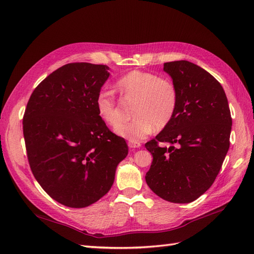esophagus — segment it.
Listing matches in <instances>:
<instances>
[{"label":"esophagus","instance_id":"1","mask_svg":"<svg viewBox=\"0 0 254 254\" xmlns=\"http://www.w3.org/2000/svg\"><path fill=\"white\" fill-rule=\"evenodd\" d=\"M128 146H129L130 148H132V149L139 148V147H141V143L140 142H129Z\"/></svg>","mask_w":254,"mask_h":254}]
</instances>
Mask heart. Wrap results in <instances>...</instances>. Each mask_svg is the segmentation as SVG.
<instances>
[{
  "label": "heart",
  "mask_w": 254,
  "mask_h": 254,
  "mask_svg": "<svg viewBox=\"0 0 254 254\" xmlns=\"http://www.w3.org/2000/svg\"><path fill=\"white\" fill-rule=\"evenodd\" d=\"M123 98L133 101L129 122H122L114 132L129 142H139L155 128L162 129L175 117L178 107V92L175 84L158 75L134 70L120 77L115 83ZM97 114L107 125L115 126L121 115L112 92L101 90L95 98Z\"/></svg>",
  "instance_id": "heart-1"
}]
</instances>
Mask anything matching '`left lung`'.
<instances>
[{
  "label": "left lung",
  "mask_w": 254,
  "mask_h": 254,
  "mask_svg": "<svg viewBox=\"0 0 254 254\" xmlns=\"http://www.w3.org/2000/svg\"><path fill=\"white\" fill-rule=\"evenodd\" d=\"M163 70L178 92V107L170 124L145 144L153 158L145 179L164 200L189 203L216 179L229 150L231 113L221 84L202 67L179 60Z\"/></svg>",
  "instance_id": "obj_1"
}]
</instances>
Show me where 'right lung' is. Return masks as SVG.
<instances>
[{
    "label": "right lung",
    "mask_w": 254,
    "mask_h": 254,
    "mask_svg": "<svg viewBox=\"0 0 254 254\" xmlns=\"http://www.w3.org/2000/svg\"><path fill=\"white\" fill-rule=\"evenodd\" d=\"M109 70L65 64L38 84L26 106L23 134L30 170L54 200L68 207L88 206L108 193L128 155L125 140L96 111Z\"/></svg>",
    "instance_id": "right-lung-1"
}]
</instances>
